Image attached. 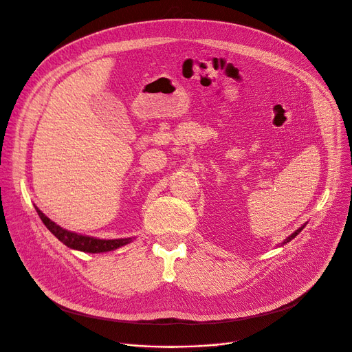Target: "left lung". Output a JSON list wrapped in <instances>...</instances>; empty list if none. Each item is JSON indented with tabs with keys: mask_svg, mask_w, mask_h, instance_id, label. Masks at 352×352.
I'll return each instance as SVG.
<instances>
[{
	"mask_svg": "<svg viewBox=\"0 0 352 352\" xmlns=\"http://www.w3.org/2000/svg\"><path fill=\"white\" fill-rule=\"evenodd\" d=\"M303 229H305V226H302V228H299V229H298V230H296V232H295V233H294V234H291V236H289V237H287V239H286V240H285V241H283V243H282V245H283V244H286V243H289V241H291V240H292V239H295V237H296V236H298V234H299V233H300V232H302V230H303Z\"/></svg>",
	"mask_w": 352,
	"mask_h": 352,
	"instance_id": "1",
	"label": "left lung"
}]
</instances>
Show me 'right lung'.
I'll return each instance as SVG.
<instances>
[{"label":"right lung","mask_w":352,"mask_h":352,"mask_svg":"<svg viewBox=\"0 0 352 352\" xmlns=\"http://www.w3.org/2000/svg\"><path fill=\"white\" fill-rule=\"evenodd\" d=\"M39 217L45 223V226L63 243L66 244L70 248L85 251V252H105L115 250L118 247H122L124 244L129 243L132 239H116V240H100V239H94L88 236H81L73 232H69L66 229H63L57 226L54 221H52L47 216H45L38 208H35Z\"/></svg>","instance_id":"obj_1"}]
</instances>
